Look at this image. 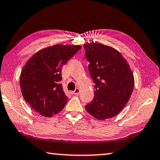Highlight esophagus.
I'll return each instance as SVG.
<instances>
[{
  "label": "esophagus",
  "mask_w": 160,
  "mask_h": 160,
  "mask_svg": "<svg viewBox=\"0 0 160 160\" xmlns=\"http://www.w3.org/2000/svg\"><path fill=\"white\" fill-rule=\"evenodd\" d=\"M79 93H80V89L79 88H76L75 91L71 92L72 94H76V95H77V94H78Z\"/></svg>",
  "instance_id": "obj_1"
}]
</instances>
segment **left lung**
Listing matches in <instances>:
<instances>
[{
  "label": "left lung",
  "mask_w": 160,
  "mask_h": 160,
  "mask_svg": "<svg viewBox=\"0 0 160 160\" xmlns=\"http://www.w3.org/2000/svg\"><path fill=\"white\" fill-rule=\"evenodd\" d=\"M85 57L93 82L94 98L85 108L99 120L116 116L131 96L134 77L129 64L112 47L98 42L85 44Z\"/></svg>",
  "instance_id": "obj_1"
}]
</instances>
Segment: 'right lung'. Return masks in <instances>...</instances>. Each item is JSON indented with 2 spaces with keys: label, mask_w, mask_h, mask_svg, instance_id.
<instances>
[{
  "label": "right lung",
  "mask_w": 160,
  "mask_h": 160,
  "mask_svg": "<svg viewBox=\"0 0 160 160\" xmlns=\"http://www.w3.org/2000/svg\"><path fill=\"white\" fill-rule=\"evenodd\" d=\"M80 48L59 44L47 47L35 53L24 66L19 81L22 96L42 116L52 117L64 109L68 98L59 83L62 66Z\"/></svg>",
  "instance_id": "obj_1"
}]
</instances>
